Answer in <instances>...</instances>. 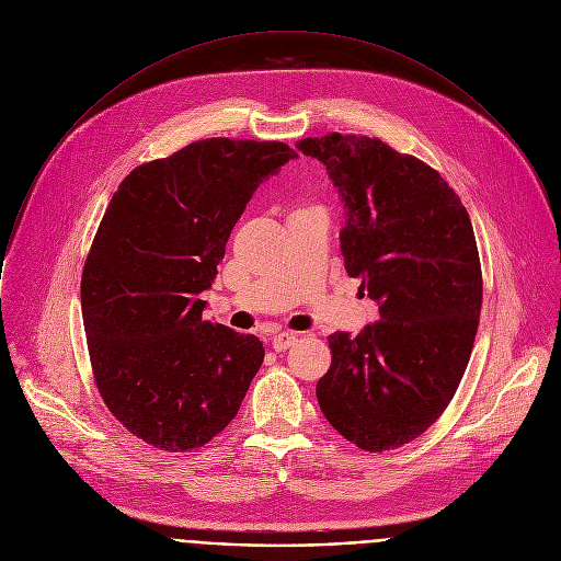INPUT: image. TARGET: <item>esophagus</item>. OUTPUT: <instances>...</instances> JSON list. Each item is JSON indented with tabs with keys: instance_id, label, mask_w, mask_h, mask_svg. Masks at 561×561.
I'll list each match as a JSON object with an SVG mask.
<instances>
[{
	"instance_id": "1",
	"label": "esophagus",
	"mask_w": 561,
	"mask_h": 561,
	"mask_svg": "<svg viewBox=\"0 0 561 561\" xmlns=\"http://www.w3.org/2000/svg\"><path fill=\"white\" fill-rule=\"evenodd\" d=\"M298 342V333H291V331H285V333H278L274 340H272V348L276 353H283L287 351L289 346H294Z\"/></svg>"
}]
</instances>
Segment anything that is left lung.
I'll return each mask as SVG.
<instances>
[{
	"label": "left lung",
	"instance_id": "obj_1",
	"mask_svg": "<svg viewBox=\"0 0 561 561\" xmlns=\"http://www.w3.org/2000/svg\"><path fill=\"white\" fill-rule=\"evenodd\" d=\"M296 148L340 191L346 272L378 302L357 337H329L320 409L359 448H398L444 413L470 362L483 280L468 210L439 172L380 139L331 133Z\"/></svg>",
	"mask_w": 561,
	"mask_h": 561
}]
</instances>
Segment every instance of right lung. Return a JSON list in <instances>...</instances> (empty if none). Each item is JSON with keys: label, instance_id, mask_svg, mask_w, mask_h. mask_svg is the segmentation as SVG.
Here are the masks:
<instances>
[{"label": "right lung", "instance_id": "add662e5", "mask_svg": "<svg viewBox=\"0 0 561 561\" xmlns=\"http://www.w3.org/2000/svg\"><path fill=\"white\" fill-rule=\"evenodd\" d=\"M298 154L213 137L133 170L100 221L80 285L102 400L137 437L185 453L237 415L265 348L202 320L226 241L256 187Z\"/></svg>", "mask_w": 561, "mask_h": 561}]
</instances>
